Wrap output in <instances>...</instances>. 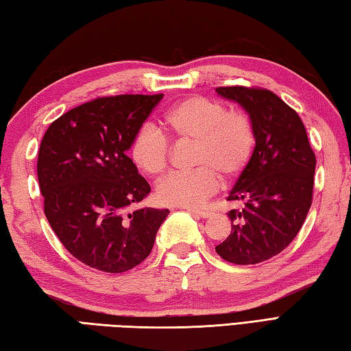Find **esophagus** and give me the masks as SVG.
<instances>
[{"mask_svg": "<svg viewBox=\"0 0 351 351\" xmlns=\"http://www.w3.org/2000/svg\"><path fill=\"white\" fill-rule=\"evenodd\" d=\"M191 213H194V215L199 217V218H207L212 215L210 210H204V209H188Z\"/></svg>", "mask_w": 351, "mask_h": 351, "instance_id": "34e87169", "label": "esophagus"}]
</instances>
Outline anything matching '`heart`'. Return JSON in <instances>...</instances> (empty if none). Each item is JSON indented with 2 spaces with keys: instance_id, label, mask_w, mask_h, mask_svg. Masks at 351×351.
Listing matches in <instances>:
<instances>
[{
  "instance_id": "heart-1",
  "label": "heart",
  "mask_w": 351,
  "mask_h": 351,
  "mask_svg": "<svg viewBox=\"0 0 351 351\" xmlns=\"http://www.w3.org/2000/svg\"><path fill=\"white\" fill-rule=\"evenodd\" d=\"M162 125L171 139L191 144L186 173L167 176L156 188L159 202L167 206L202 204L218 189L221 177L230 182L252 160L256 132L252 119L239 110L202 95L188 97L165 112ZM169 142L153 125H142L133 136L130 157L148 176H160L169 162Z\"/></svg>"
}]
</instances>
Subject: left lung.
Returning a JSON list of instances; mask_svg holds the SVG:
<instances>
[{"instance_id": "left-lung-1", "label": "left lung", "mask_w": 351, "mask_h": 351, "mask_svg": "<svg viewBox=\"0 0 351 351\" xmlns=\"http://www.w3.org/2000/svg\"><path fill=\"white\" fill-rule=\"evenodd\" d=\"M217 92L248 113L256 147L227 197L244 206L228 212L232 233L215 250L234 265H254L282 253L302 228L312 204L315 153L298 113L274 92L247 86Z\"/></svg>"}]
</instances>
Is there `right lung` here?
<instances>
[{
  "label": "right lung",
  "instance_id": "add662e5",
  "mask_svg": "<svg viewBox=\"0 0 351 351\" xmlns=\"http://www.w3.org/2000/svg\"><path fill=\"white\" fill-rule=\"evenodd\" d=\"M163 98L99 97L57 118L38 156L44 212L75 259L104 273H124L152 253L168 209H138L152 191L125 153Z\"/></svg>",
  "mask_w": 351,
  "mask_h": 351
}]
</instances>
